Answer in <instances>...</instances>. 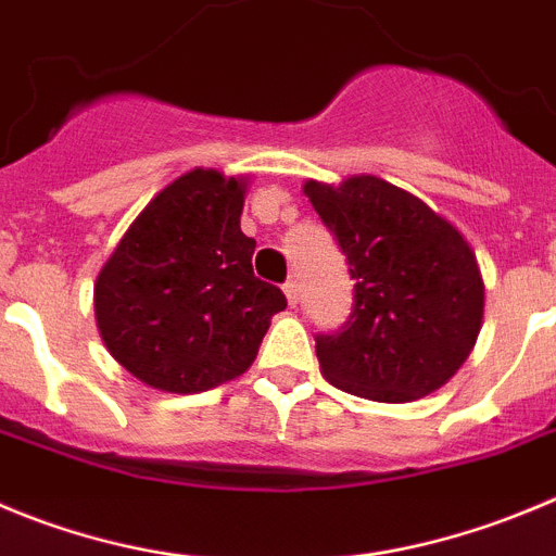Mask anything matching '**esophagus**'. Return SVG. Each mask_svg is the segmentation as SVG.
Masks as SVG:
<instances>
[{"instance_id": "esophagus-1", "label": "esophagus", "mask_w": 556, "mask_h": 556, "mask_svg": "<svg viewBox=\"0 0 556 556\" xmlns=\"http://www.w3.org/2000/svg\"><path fill=\"white\" fill-rule=\"evenodd\" d=\"M282 290L290 307H295V302H299V282H295V279H288V282L282 285Z\"/></svg>"}]
</instances>
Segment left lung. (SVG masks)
Instances as JSON below:
<instances>
[{
    "instance_id": "left-lung-1",
    "label": "left lung",
    "mask_w": 556,
    "mask_h": 556,
    "mask_svg": "<svg viewBox=\"0 0 556 556\" xmlns=\"http://www.w3.org/2000/svg\"><path fill=\"white\" fill-rule=\"evenodd\" d=\"M302 189L354 279L345 329L315 340L326 381L376 403H412L444 387L469 359L485 307L464 232L378 175Z\"/></svg>"
}]
</instances>
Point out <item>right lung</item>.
Wrapping results in <instances>:
<instances>
[{"mask_svg":"<svg viewBox=\"0 0 556 556\" xmlns=\"http://www.w3.org/2000/svg\"><path fill=\"white\" fill-rule=\"evenodd\" d=\"M247 175L197 167L159 191L96 279V324L114 362L173 395H194L252 367L282 290L252 271L241 232Z\"/></svg>","mask_w":556,"mask_h":556,"instance_id":"right-lung-1","label":"right lung"}]
</instances>
